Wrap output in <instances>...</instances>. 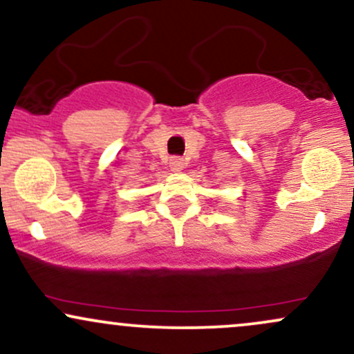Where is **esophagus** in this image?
Here are the masks:
<instances>
[{
  "label": "esophagus",
  "instance_id": "obj_1",
  "mask_svg": "<svg viewBox=\"0 0 354 354\" xmlns=\"http://www.w3.org/2000/svg\"><path fill=\"white\" fill-rule=\"evenodd\" d=\"M185 165H186L185 160L180 156H174L169 160V168H171V171H174V173H180L181 169L185 168Z\"/></svg>",
  "mask_w": 354,
  "mask_h": 354
}]
</instances>
